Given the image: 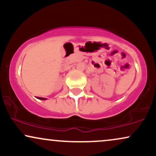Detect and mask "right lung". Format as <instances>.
<instances>
[{
    "mask_svg": "<svg viewBox=\"0 0 156 156\" xmlns=\"http://www.w3.org/2000/svg\"><path fill=\"white\" fill-rule=\"evenodd\" d=\"M37 99H39V100H42V101H45V100H47V98H38L37 97Z\"/></svg>",
    "mask_w": 156,
    "mask_h": 156,
    "instance_id": "right-lung-1",
    "label": "right lung"
}]
</instances>
